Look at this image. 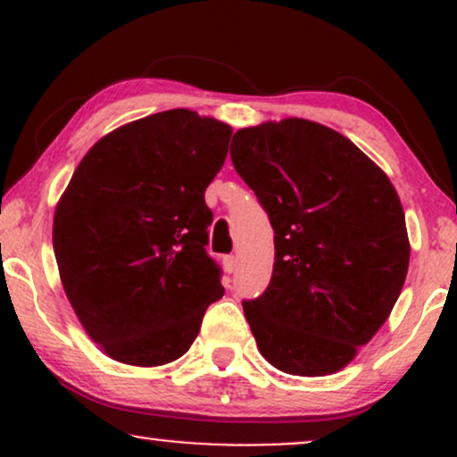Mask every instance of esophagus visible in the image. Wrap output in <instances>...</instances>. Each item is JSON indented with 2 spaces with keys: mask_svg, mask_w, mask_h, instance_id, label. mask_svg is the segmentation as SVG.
Here are the masks:
<instances>
[{
  "mask_svg": "<svg viewBox=\"0 0 457 457\" xmlns=\"http://www.w3.org/2000/svg\"><path fill=\"white\" fill-rule=\"evenodd\" d=\"M223 269H225V272H229V275H232V272L238 269V260H236V255H225Z\"/></svg>",
  "mask_w": 457,
  "mask_h": 457,
  "instance_id": "obj_1",
  "label": "esophagus"
}]
</instances>
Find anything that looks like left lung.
Returning <instances> with one entry per match:
<instances>
[{"instance_id":"8db88e82","label":"left lung","mask_w":457,"mask_h":457,"mask_svg":"<svg viewBox=\"0 0 457 457\" xmlns=\"http://www.w3.org/2000/svg\"><path fill=\"white\" fill-rule=\"evenodd\" d=\"M234 170L275 232L269 287L243 301L262 356L295 376L339 371L389 318L411 260L391 180L337 130L281 120L234 135Z\"/></svg>"}]
</instances>
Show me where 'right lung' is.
Instances as JSON below:
<instances>
[{
	"instance_id": "1",
	"label": "right lung",
	"mask_w": 457,
	"mask_h": 457,
	"mask_svg": "<svg viewBox=\"0 0 457 457\" xmlns=\"http://www.w3.org/2000/svg\"><path fill=\"white\" fill-rule=\"evenodd\" d=\"M229 137L228 124L188 109L148 115L94 144L57 204L62 286L87 335L120 363L176 361L223 296L204 193Z\"/></svg>"
}]
</instances>
